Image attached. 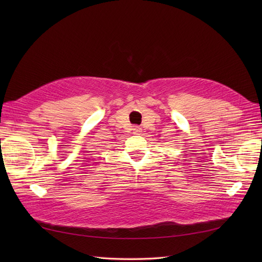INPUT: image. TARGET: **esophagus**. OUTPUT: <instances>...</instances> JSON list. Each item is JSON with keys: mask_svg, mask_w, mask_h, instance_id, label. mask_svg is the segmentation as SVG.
<instances>
[{"mask_svg": "<svg viewBox=\"0 0 262 262\" xmlns=\"http://www.w3.org/2000/svg\"><path fill=\"white\" fill-rule=\"evenodd\" d=\"M142 132V129L140 126H134L133 128V134H140Z\"/></svg>", "mask_w": 262, "mask_h": 262, "instance_id": "obj_1", "label": "esophagus"}]
</instances>
